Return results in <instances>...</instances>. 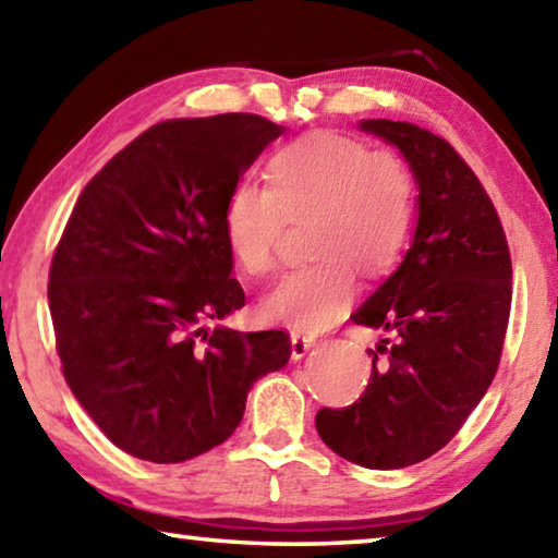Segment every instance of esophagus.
Returning a JSON list of instances; mask_svg holds the SVG:
<instances>
[{
    "mask_svg": "<svg viewBox=\"0 0 558 558\" xmlns=\"http://www.w3.org/2000/svg\"><path fill=\"white\" fill-rule=\"evenodd\" d=\"M317 339L313 335H305V332H290V347H292V359H302L305 356L310 349L315 347Z\"/></svg>",
    "mask_w": 558,
    "mask_h": 558,
    "instance_id": "34e87169",
    "label": "esophagus"
}]
</instances>
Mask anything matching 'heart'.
<instances>
[{"mask_svg":"<svg viewBox=\"0 0 558 558\" xmlns=\"http://www.w3.org/2000/svg\"><path fill=\"white\" fill-rule=\"evenodd\" d=\"M415 182L393 149H369L359 137L317 130L282 145L266 165V189L231 186L223 202L226 248L245 276L278 266L286 223L305 226L313 260L282 278L260 302L270 325L317 332L347 313L356 270L381 278L399 263L411 235Z\"/></svg>","mask_w":558,"mask_h":558,"instance_id":"heart-1","label":"heart"}]
</instances>
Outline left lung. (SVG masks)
<instances>
[{"instance_id": "obj_1", "label": "left lung", "mask_w": 558, "mask_h": 558, "mask_svg": "<svg viewBox=\"0 0 558 558\" xmlns=\"http://www.w3.org/2000/svg\"><path fill=\"white\" fill-rule=\"evenodd\" d=\"M418 182V226L399 270L352 315L389 332L347 409L315 426L337 456L372 470L409 468L446 448L493 384L512 307V258L493 199L448 140L403 120H364Z\"/></svg>"}]
</instances>
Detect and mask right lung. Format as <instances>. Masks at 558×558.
Masks as SVG:
<instances>
[{
  "label": "right lung",
  "mask_w": 558,
  "mask_h": 558,
  "mask_svg": "<svg viewBox=\"0 0 558 558\" xmlns=\"http://www.w3.org/2000/svg\"><path fill=\"white\" fill-rule=\"evenodd\" d=\"M280 132L253 112L157 122L73 206L49 270L56 352L75 399L130 456L169 465L221 446L253 381L288 364L282 329H206L245 305L223 202Z\"/></svg>",
  "instance_id": "right-lung-1"
}]
</instances>
